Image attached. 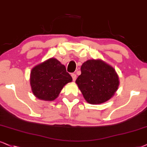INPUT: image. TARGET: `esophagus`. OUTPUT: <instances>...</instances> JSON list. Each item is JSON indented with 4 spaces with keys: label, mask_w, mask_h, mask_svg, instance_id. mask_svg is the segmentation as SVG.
I'll return each instance as SVG.
<instances>
[{
    "label": "esophagus",
    "mask_w": 147,
    "mask_h": 147,
    "mask_svg": "<svg viewBox=\"0 0 147 147\" xmlns=\"http://www.w3.org/2000/svg\"><path fill=\"white\" fill-rule=\"evenodd\" d=\"M71 77H72V79H73L74 81L76 80V74H71Z\"/></svg>",
    "instance_id": "obj_1"
}]
</instances>
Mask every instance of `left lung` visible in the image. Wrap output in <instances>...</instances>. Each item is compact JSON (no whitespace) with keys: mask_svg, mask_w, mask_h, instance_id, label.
<instances>
[{"mask_svg":"<svg viewBox=\"0 0 147 147\" xmlns=\"http://www.w3.org/2000/svg\"><path fill=\"white\" fill-rule=\"evenodd\" d=\"M76 82L84 99L91 104L109 100L119 84V77L113 67L101 60H88L81 67V74Z\"/></svg>","mask_w":147,"mask_h":147,"instance_id":"left-lung-1","label":"left lung"}]
</instances>
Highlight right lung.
Masks as SVG:
<instances>
[{
    "mask_svg": "<svg viewBox=\"0 0 147 147\" xmlns=\"http://www.w3.org/2000/svg\"><path fill=\"white\" fill-rule=\"evenodd\" d=\"M71 81L65 67L53 58L35 66L30 74L32 93L43 100H54L63 86Z\"/></svg>",
    "mask_w": 147,
    "mask_h": 147,
    "instance_id": "right-lung-1",
    "label": "right lung"
}]
</instances>
